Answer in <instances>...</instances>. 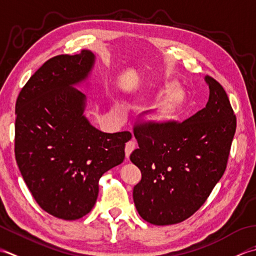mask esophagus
<instances>
[{
  "label": "esophagus",
  "instance_id": "34e87169",
  "mask_svg": "<svg viewBox=\"0 0 256 256\" xmlns=\"http://www.w3.org/2000/svg\"><path fill=\"white\" fill-rule=\"evenodd\" d=\"M134 148H136V144H134V142H132V140H130V142H128L126 144V147H124V154H126L127 159L129 158V156L132 154V152L134 150Z\"/></svg>",
  "mask_w": 256,
  "mask_h": 256
}]
</instances>
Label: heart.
Instances as JSON below:
<instances>
[{"label": "heart", "mask_w": 256, "mask_h": 256, "mask_svg": "<svg viewBox=\"0 0 256 256\" xmlns=\"http://www.w3.org/2000/svg\"><path fill=\"white\" fill-rule=\"evenodd\" d=\"M189 100V95L184 87L180 84L170 82L166 90L161 97L151 106L144 114V122L150 127L164 128L174 122L181 114ZM127 107L122 102L114 104V112L119 116L126 112Z\"/></svg>", "instance_id": "1"}]
</instances>
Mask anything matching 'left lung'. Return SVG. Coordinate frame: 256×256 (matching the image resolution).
<instances>
[{
    "instance_id": "1",
    "label": "left lung",
    "mask_w": 256,
    "mask_h": 256,
    "mask_svg": "<svg viewBox=\"0 0 256 256\" xmlns=\"http://www.w3.org/2000/svg\"><path fill=\"white\" fill-rule=\"evenodd\" d=\"M206 107L184 122L164 128L138 124L139 148L130 160L142 171L134 186L136 208L144 221L169 226L190 218L226 171L236 117L223 87L210 76Z\"/></svg>"
}]
</instances>
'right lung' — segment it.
Wrapping results in <instances>:
<instances>
[{
    "label": "right lung",
    "instance_id": "1",
    "mask_svg": "<svg viewBox=\"0 0 256 256\" xmlns=\"http://www.w3.org/2000/svg\"><path fill=\"white\" fill-rule=\"evenodd\" d=\"M95 55H58L22 88L15 106V159L26 186L50 214L72 221L90 213L98 181L124 159L128 132L107 134L85 117V82Z\"/></svg>",
    "mask_w": 256,
    "mask_h": 256
}]
</instances>
